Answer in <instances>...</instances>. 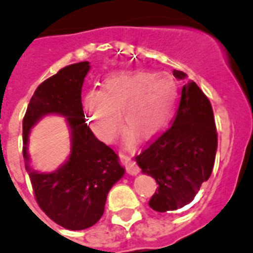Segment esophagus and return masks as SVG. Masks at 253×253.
Segmentation results:
<instances>
[{
  "label": "esophagus",
  "instance_id": "obj_1",
  "mask_svg": "<svg viewBox=\"0 0 253 253\" xmlns=\"http://www.w3.org/2000/svg\"><path fill=\"white\" fill-rule=\"evenodd\" d=\"M119 156H120V160H121V164L126 167L127 172H128L129 174L134 176V174H137L138 172H140V169H138V166L136 165V162L132 161L128 156H126L125 153H120Z\"/></svg>",
  "mask_w": 253,
  "mask_h": 253
}]
</instances>
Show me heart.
Wrapping results in <instances>:
<instances>
[{
  "label": "heart",
  "instance_id": "obj_1",
  "mask_svg": "<svg viewBox=\"0 0 253 253\" xmlns=\"http://www.w3.org/2000/svg\"><path fill=\"white\" fill-rule=\"evenodd\" d=\"M180 88L167 73L137 70L116 72L103 82L102 89H89L84 98L87 121L103 142H112L124 124L125 141L132 145L140 134L152 138L167 128L173 117Z\"/></svg>",
  "mask_w": 253,
  "mask_h": 253
}]
</instances>
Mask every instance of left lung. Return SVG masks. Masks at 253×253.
<instances>
[{"mask_svg": "<svg viewBox=\"0 0 253 253\" xmlns=\"http://www.w3.org/2000/svg\"><path fill=\"white\" fill-rule=\"evenodd\" d=\"M178 80L187 79L173 70ZM217 131L210 100L193 81L182 87L172 126L136 157L143 173L159 185L150 200L157 212L174 211L193 201L213 169Z\"/></svg>", "mask_w": 253, "mask_h": 253, "instance_id": "left-lung-1", "label": "left lung"}]
</instances>
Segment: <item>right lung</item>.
Instances as JSON below:
<instances>
[{
	"mask_svg": "<svg viewBox=\"0 0 253 253\" xmlns=\"http://www.w3.org/2000/svg\"><path fill=\"white\" fill-rule=\"evenodd\" d=\"M89 70L87 61L61 68L42 82L23 117V157L30 161V129L43 116H65L71 128V155L57 171L40 173L26 165L35 198L42 211L67 230H84L102 217L108 191L124 176L115 151L98 141L84 121L81 92Z\"/></svg>",
	"mask_w": 253,
	"mask_h": 253,
	"instance_id": "right-lung-1",
	"label": "right lung"
}]
</instances>
